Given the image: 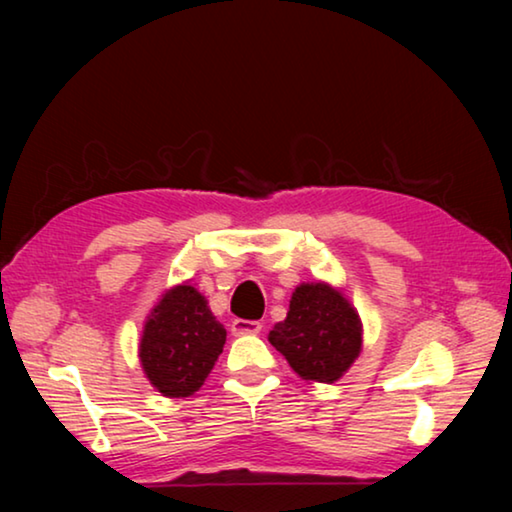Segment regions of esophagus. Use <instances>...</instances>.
Here are the masks:
<instances>
[{
    "mask_svg": "<svg viewBox=\"0 0 512 512\" xmlns=\"http://www.w3.org/2000/svg\"><path fill=\"white\" fill-rule=\"evenodd\" d=\"M262 323L259 320H246V318H235L232 320V334L244 336V334H259L262 332Z\"/></svg>",
    "mask_w": 512,
    "mask_h": 512,
    "instance_id": "obj_1",
    "label": "esophagus"
}]
</instances>
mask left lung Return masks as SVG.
<instances>
[{
	"instance_id": "obj_1",
	"label": "left lung",
	"mask_w": 512,
	"mask_h": 512,
	"mask_svg": "<svg viewBox=\"0 0 512 512\" xmlns=\"http://www.w3.org/2000/svg\"><path fill=\"white\" fill-rule=\"evenodd\" d=\"M268 341L300 377L332 384L359 357L361 320L339 291L323 282L300 284Z\"/></svg>"
}]
</instances>
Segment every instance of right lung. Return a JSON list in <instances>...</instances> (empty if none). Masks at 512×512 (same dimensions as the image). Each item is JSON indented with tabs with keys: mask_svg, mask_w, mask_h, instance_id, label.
<instances>
[{
	"mask_svg": "<svg viewBox=\"0 0 512 512\" xmlns=\"http://www.w3.org/2000/svg\"><path fill=\"white\" fill-rule=\"evenodd\" d=\"M225 343V327L189 284L164 293L144 325L140 359L146 377L167 397H187L203 386Z\"/></svg>",
	"mask_w": 512,
	"mask_h": 512,
	"instance_id": "1",
	"label": "right lung"
}]
</instances>
